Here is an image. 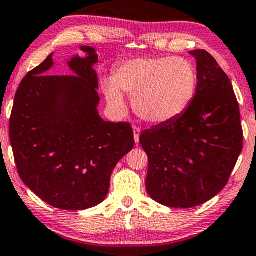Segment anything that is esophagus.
Masks as SVG:
<instances>
[{
  "label": "esophagus",
  "instance_id": "esophagus-1",
  "mask_svg": "<svg viewBox=\"0 0 256 256\" xmlns=\"http://www.w3.org/2000/svg\"><path fill=\"white\" fill-rule=\"evenodd\" d=\"M140 128H137V126H134V142L136 143L140 142Z\"/></svg>",
  "mask_w": 256,
  "mask_h": 256
}]
</instances>
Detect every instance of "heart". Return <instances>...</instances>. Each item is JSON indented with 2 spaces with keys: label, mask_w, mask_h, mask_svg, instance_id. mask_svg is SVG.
I'll return each instance as SVG.
<instances>
[{
  "label": "heart",
  "mask_w": 256,
  "mask_h": 256,
  "mask_svg": "<svg viewBox=\"0 0 256 256\" xmlns=\"http://www.w3.org/2000/svg\"><path fill=\"white\" fill-rule=\"evenodd\" d=\"M102 88L114 110L125 108L124 92L132 98V107L140 119L164 124L177 119L192 104L198 73L183 58H137L120 64L113 80H104Z\"/></svg>",
  "instance_id": "1"
}]
</instances>
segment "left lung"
Here are the masks:
<instances>
[{"mask_svg":"<svg viewBox=\"0 0 256 256\" xmlns=\"http://www.w3.org/2000/svg\"><path fill=\"white\" fill-rule=\"evenodd\" d=\"M196 60L198 89L186 110L140 134L148 155L146 192L172 208H192L224 189L242 152L238 102L226 73L210 52Z\"/></svg>","mask_w":256,"mask_h":256,"instance_id":"8db88e82","label":"left lung"}]
</instances>
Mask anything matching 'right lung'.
Segmentation results:
<instances>
[{
    "instance_id": "right-lung-1",
    "label": "right lung",
    "mask_w": 256,
    "mask_h": 256,
    "mask_svg": "<svg viewBox=\"0 0 256 256\" xmlns=\"http://www.w3.org/2000/svg\"><path fill=\"white\" fill-rule=\"evenodd\" d=\"M67 62L74 76H50L52 54L18 88L10 138L24 184L52 207L82 210L107 196L116 164L134 146L128 122H104L98 106L95 49Z\"/></svg>"
}]
</instances>
